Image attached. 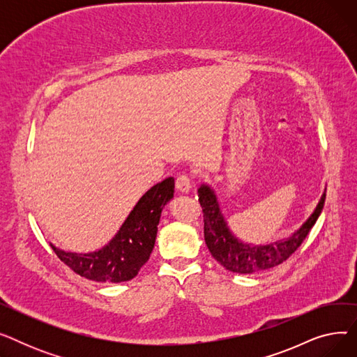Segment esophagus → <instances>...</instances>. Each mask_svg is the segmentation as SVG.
I'll list each match as a JSON object with an SVG mask.
<instances>
[{
  "instance_id": "obj_1",
  "label": "esophagus",
  "mask_w": 357,
  "mask_h": 357,
  "mask_svg": "<svg viewBox=\"0 0 357 357\" xmlns=\"http://www.w3.org/2000/svg\"><path fill=\"white\" fill-rule=\"evenodd\" d=\"M175 188L182 192V194H188L191 191V179L188 175H179L175 181Z\"/></svg>"
}]
</instances>
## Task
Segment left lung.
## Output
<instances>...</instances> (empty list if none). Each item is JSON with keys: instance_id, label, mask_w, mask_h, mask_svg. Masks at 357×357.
Returning <instances> with one entry per match:
<instances>
[{"instance_id": "1", "label": "left lung", "mask_w": 357, "mask_h": 357, "mask_svg": "<svg viewBox=\"0 0 357 357\" xmlns=\"http://www.w3.org/2000/svg\"><path fill=\"white\" fill-rule=\"evenodd\" d=\"M199 204L204 213V237L213 257L221 266L234 273H257L275 268L303 245L324 207L323 194L317 208L310 218L289 238L278 240L271 245L253 246L236 238L224 220L214 191L208 185H201L198 190Z\"/></svg>"}]
</instances>
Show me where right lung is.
Masks as SVG:
<instances>
[{
	"label": "right lung",
	"mask_w": 357,
	"mask_h": 357,
	"mask_svg": "<svg viewBox=\"0 0 357 357\" xmlns=\"http://www.w3.org/2000/svg\"><path fill=\"white\" fill-rule=\"evenodd\" d=\"M174 178L152 186L131 210L119 233L107 246L91 253H56L75 273L96 282H124L133 279L155 248L158 224L167 201L174 198Z\"/></svg>",
	"instance_id": "obj_1"
}]
</instances>
